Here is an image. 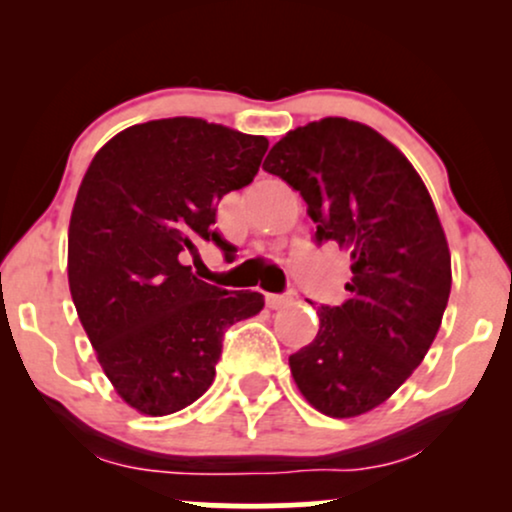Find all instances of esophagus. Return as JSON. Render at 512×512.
Listing matches in <instances>:
<instances>
[{
    "label": "esophagus",
    "instance_id": "1",
    "mask_svg": "<svg viewBox=\"0 0 512 512\" xmlns=\"http://www.w3.org/2000/svg\"><path fill=\"white\" fill-rule=\"evenodd\" d=\"M293 303V293H267V305L272 310L286 308V305Z\"/></svg>",
    "mask_w": 512,
    "mask_h": 512
}]
</instances>
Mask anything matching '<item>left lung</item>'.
Wrapping results in <instances>:
<instances>
[{
  "instance_id": "8db88e82",
  "label": "left lung",
  "mask_w": 512,
  "mask_h": 512,
  "mask_svg": "<svg viewBox=\"0 0 512 512\" xmlns=\"http://www.w3.org/2000/svg\"><path fill=\"white\" fill-rule=\"evenodd\" d=\"M264 170L301 192L315 243L351 255L349 298L320 305V330L289 366L322 414L351 419L383 404L436 339L450 298L443 226L407 156L383 134L346 117L296 127Z\"/></svg>"
}]
</instances>
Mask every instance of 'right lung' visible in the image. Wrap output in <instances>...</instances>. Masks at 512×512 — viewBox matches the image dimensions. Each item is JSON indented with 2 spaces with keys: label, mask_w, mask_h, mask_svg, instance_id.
Returning <instances> with one entry per match:
<instances>
[{
  "label": "right lung",
  "mask_w": 512,
  "mask_h": 512,
  "mask_svg": "<svg viewBox=\"0 0 512 512\" xmlns=\"http://www.w3.org/2000/svg\"><path fill=\"white\" fill-rule=\"evenodd\" d=\"M269 142L202 117L127 127L93 156L69 221V291L108 380L132 409L166 416L214 383L223 334L264 296L197 279L202 240L226 255L216 207L250 185Z\"/></svg>",
  "instance_id": "right-lung-1"
}]
</instances>
